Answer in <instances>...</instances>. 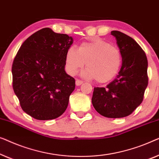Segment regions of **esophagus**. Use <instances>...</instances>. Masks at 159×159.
Instances as JSON below:
<instances>
[{"instance_id": "obj_1", "label": "esophagus", "mask_w": 159, "mask_h": 159, "mask_svg": "<svg viewBox=\"0 0 159 159\" xmlns=\"http://www.w3.org/2000/svg\"><path fill=\"white\" fill-rule=\"evenodd\" d=\"M82 84H84V81H82V80L79 79L75 80V85H76V86H80V85H81Z\"/></svg>"}]
</instances>
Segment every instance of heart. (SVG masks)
I'll list each match as a JSON object with an SVG mask.
<instances>
[{
  "label": "heart",
  "mask_w": 159,
  "mask_h": 159,
  "mask_svg": "<svg viewBox=\"0 0 159 159\" xmlns=\"http://www.w3.org/2000/svg\"><path fill=\"white\" fill-rule=\"evenodd\" d=\"M86 62L83 75L99 83L111 80L117 74L122 64L119 49L107 41L97 39L80 44L78 50L70 47L66 55V66L70 75H75Z\"/></svg>",
  "instance_id": "b5f03b06"
}]
</instances>
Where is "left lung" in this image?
Here are the masks:
<instances>
[{
    "label": "left lung",
    "instance_id": "left-lung-1",
    "mask_svg": "<svg viewBox=\"0 0 159 159\" xmlns=\"http://www.w3.org/2000/svg\"><path fill=\"white\" fill-rule=\"evenodd\" d=\"M122 55V67L106 88L95 87L91 99L98 113L109 118L127 117L141 104L148 83L146 53L134 40L119 31H111Z\"/></svg>",
    "mask_w": 159,
    "mask_h": 159
}]
</instances>
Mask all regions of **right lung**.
Returning a JSON list of instances; mask_svg holds the SVG:
<instances>
[{"label": "right lung", "mask_w": 159, "mask_h": 159, "mask_svg": "<svg viewBox=\"0 0 159 159\" xmlns=\"http://www.w3.org/2000/svg\"><path fill=\"white\" fill-rule=\"evenodd\" d=\"M71 37L42 29L21 44L12 65L13 89L24 111L39 120L64 113L75 89V79L65 70Z\"/></svg>", "instance_id": "add662e5"}]
</instances>
